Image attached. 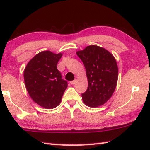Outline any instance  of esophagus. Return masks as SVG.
Wrapping results in <instances>:
<instances>
[{"mask_svg":"<svg viewBox=\"0 0 150 150\" xmlns=\"http://www.w3.org/2000/svg\"><path fill=\"white\" fill-rule=\"evenodd\" d=\"M76 82H77V80L75 79V80H73V81H70V84H75L76 83Z\"/></svg>","mask_w":150,"mask_h":150,"instance_id":"34e87169","label":"esophagus"}]
</instances>
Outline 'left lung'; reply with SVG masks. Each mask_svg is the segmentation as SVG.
Masks as SVG:
<instances>
[{
  "label": "left lung",
  "instance_id": "1",
  "mask_svg": "<svg viewBox=\"0 0 150 150\" xmlns=\"http://www.w3.org/2000/svg\"><path fill=\"white\" fill-rule=\"evenodd\" d=\"M85 67L88 88L82 94L83 102L91 108L102 105L112 96L118 79V67L114 56L96 45L77 51Z\"/></svg>",
  "mask_w": 150,
  "mask_h": 150
}]
</instances>
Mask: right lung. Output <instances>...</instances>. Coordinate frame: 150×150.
Segmentation results:
<instances>
[{
  "instance_id": "1",
  "label": "right lung",
  "mask_w": 150,
  "mask_h": 150,
  "mask_svg": "<svg viewBox=\"0 0 150 150\" xmlns=\"http://www.w3.org/2000/svg\"><path fill=\"white\" fill-rule=\"evenodd\" d=\"M62 56V53L40 52L29 62L24 70V81L30 97L46 109L57 107L67 87V82L62 79L57 69Z\"/></svg>"
}]
</instances>
